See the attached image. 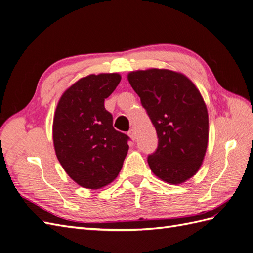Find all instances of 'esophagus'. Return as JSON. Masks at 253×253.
Wrapping results in <instances>:
<instances>
[{"instance_id":"obj_1","label":"esophagus","mask_w":253,"mask_h":253,"mask_svg":"<svg viewBox=\"0 0 253 253\" xmlns=\"http://www.w3.org/2000/svg\"><path fill=\"white\" fill-rule=\"evenodd\" d=\"M127 135L129 136V137H131V139H133V140L136 139V134H135V131H134L133 128L129 129V131L127 132Z\"/></svg>"}]
</instances>
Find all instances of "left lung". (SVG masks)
Masks as SVG:
<instances>
[{"mask_svg": "<svg viewBox=\"0 0 253 253\" xmlns=\"http://www.w3.org/2000/svg\"><path fill=\"white\" fill-rule=\"evenodd\" d=\"M127 80L158 134V149L148 156L152 172L170 184L185 182L208 148L209 115L200 91L184 74L167 69L133 71Z\"/></svg>", "mask_w": 253, "mask_h": 253, "instance_id": "obj_1", "label": "left lung"}]
</instances>
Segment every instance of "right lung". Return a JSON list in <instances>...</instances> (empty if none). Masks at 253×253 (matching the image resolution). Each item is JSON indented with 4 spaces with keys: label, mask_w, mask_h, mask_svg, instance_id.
I'll return each mask as SVG.
<instances>
[{
    "label": "right lung",
    "mask_w": 253,
    "mask_h": 253,
    "mask_svg": "<svg viewBox=\"0 0 253 253\" xmlns=\"http://www.w3.org/2000/svg\"><path fill=\"white\" fill-rule=\"evenodd\" d=\"M118 73L82 78L61 95L53 120V142L67 174L79 185L98 189L112 183L124 165L128 136L116 131L104 107L120 83Z\"/></svg>",
    "instance_id": "obj_1"
}]
</instances>
